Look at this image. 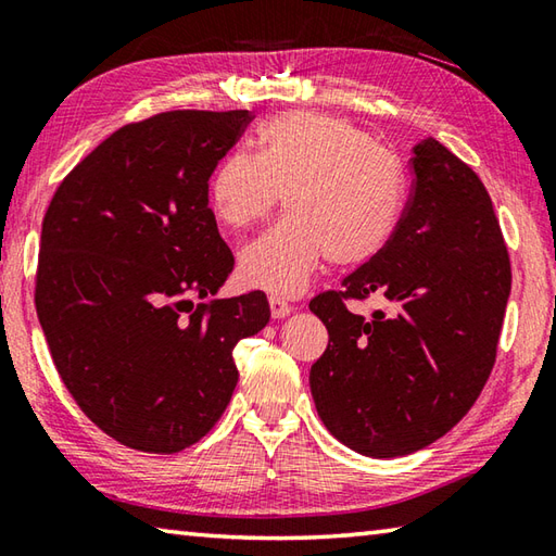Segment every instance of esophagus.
I'll return each instance as SVG.
<instances>
[{
	"label": "esophagus",
	"instance_id": "1",
	"mask_svg": "<svg viewBox=\"0 0 556 556\" xmlns=\"http://www.w3.org/2000/svg\"><path fill=\"white\" fill-rule=\"evenodd\" d=\"M269 311H271V318H287V315L293 313V306L287 301H281L277 296H269Z\"/></svg>",
	"mask_w": 556,
	"mask_h": 556
}]
</instances>
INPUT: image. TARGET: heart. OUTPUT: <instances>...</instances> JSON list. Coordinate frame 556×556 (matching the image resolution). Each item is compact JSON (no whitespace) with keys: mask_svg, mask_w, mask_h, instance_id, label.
<instances>
[{"mask_svg":"<svg viewBox=\"0 0 556 556\" xmlns=\"http://www.w3.org/2000/svg\"><path fill=\"white\" fill-rule=\"evenodd\" d=\"M405 190L395 154L342 117L299 111L260 127L257 156L243 149L222 156L206 200L216 222L245 228L285 192L287 216L241 250L238 277L293 296L328 257L340 267L376 257L395 233Z\"/></svg>","mask_w":556,"mask_h":556,"instance_id":"1","label":"heart"}]
</instances>
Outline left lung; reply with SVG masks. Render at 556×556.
<instances>
[{"instance_id": "8db88e82", "label": "left lung", "mask_w": 556, "mask_h": 556, "mask_svg": "<svg viewBox=\"0 0 556 556\" xmlns=\"http://www.w3.org/2000/svg\"><path fill=\"white\" fill-rule=\"evenodd\" d=\"M415 185L386 248L320 293L311 311L328 350L311 366L315 409L337 441L368 458L427 448L458 424L492 374L510 263L477 173L433 137L412 149ZM378 292L366 321L344 298Z\"/></svg>"}]
</instances>
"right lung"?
I'll list each match as a JSON object with an SVG mask.
<instances>
[{
    "label": "right lung",
    "instance_id": "add662e5",
    "mask_svg": "<svg viewBox=\"0 0 556 556\" xmlns=\"http://www.w3.org/2000/svg\"><path fill=\"white\" fill-rule=\"evenodd\" d=\"M248 111H170L101 141L42 219L36 311L64 386L98 429L144 453L210 433L238 383L233 346L269 323L233 269L206 182Z\"/></svg>",
    "mask_w": 556,
    "mask_h": 556
}]
</instances>
